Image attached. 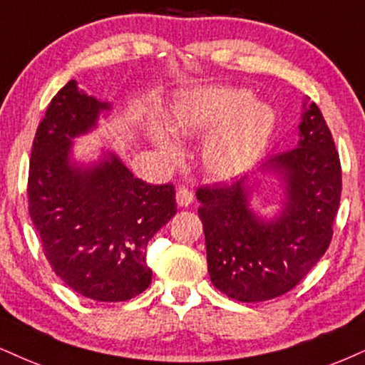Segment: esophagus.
Wrapping results in <instances>:
<instances>
[{"mask_svg": "<svg viewBox=\"0 0 365 365\" xmlns=\"http://www.w3.org/2000/svg\"><path fill=\"white\" fill-rule=\"evenodd\" d=\"M192 200H195V195H192V191L187 190V187H179L178 192H175V201H178V205L182 206V208L190 206L192 203Z\"/></svg>", "mask_w": 365, "mask_h": 365, "instance_id": "1", "label": "esophagus"}]
</instances>
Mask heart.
<instances>
[{"instance_id": "obj_1", "label": "heart", "mask_w": 365, "mask_h": 365, "mask_svg": "<svg viewBox=\"0 0 365 365\" xmlns=\"http://www.w3.org/2000/svg\"><path fill=\"white\" fill-rule=\"evenodd\" d=\"M164 125L175 137L213 131L201 148V162L213 178L228 179L257 159L276 127V113L265 103L254 101L249 89L205 88L179 94ZM152 137L168 159H178L179 147L169 135L154 132Z\"/></svg>"}]
</instances>
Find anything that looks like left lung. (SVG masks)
<instances>
[{
    "label": "left lung",
    "mask_w": 365,
    "mask_h": 365,
    "mask_svg": "<svg viewBox=\"0 0 365 365\" xmlns=\"http://www.w3.org/2000/svg\"><path fill=\"white\" fill-rule=\"evenodd\" d=\"M303 106L298 147L260 165L284 181L279 217L264 220L252 211L247 175L196 191L211 282L242 303L291 291L322 259L334 235L341 195L339 152L320 108Z\"/></svg>",
    "instance_id": "left-lung-1"
}]
</instances>
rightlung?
<instances>
[{"label":"right lung","instance_id":"obj_1","mask_svg":"<svg viewBox=\"0 0 365 365\" xmlns=\"http://www.w3.org/2000/svg\"><path fill=\"white\" fill-rule=\"evenodd\" d=\"M110 103L71 79L52 98L34 138L29 213L52 271L94 301H127L152 281L147 244L174 217L173 184L133 178L115 154L98 164L71 162L73 138L96 128Z\"/></svg>","mask_w":365,"mask_h":365}]
</instances>
